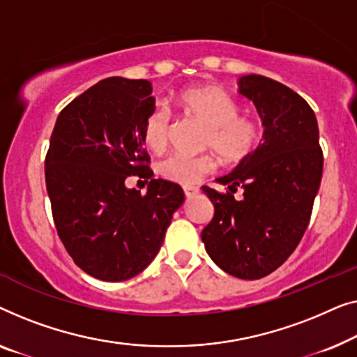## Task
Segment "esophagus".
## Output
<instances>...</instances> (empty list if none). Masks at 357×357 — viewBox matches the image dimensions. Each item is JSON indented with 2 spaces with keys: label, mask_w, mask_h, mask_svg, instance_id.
Listing matches in <instances>:
<instances>
[{
  "label": "esophagus",
  "mask_w": 357,
  "mask_h": 357,
  "mask_svg": "<svg viewBox=\"0 0 357 357\" xmlns=\"http://www.w3.org/2000/svg\"><path fill=\"white\" fill-rule=\"evenodd\" d=\"M183 190H184L185 197H194V195L199 192V188L194 184H185V185H183Z\"/></svg>",
  "instance_id": "obj_1"
}]
</instances>
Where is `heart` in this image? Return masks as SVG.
Wrapping results in <instances>:
<instances>
[{
  "instance_id": "1",
  "label": "heart",
  "mask_w": 357,
  "mask_h": 357,
  "mask_svg": "<svg viewBox=\"0 0 357 357\" xmlns=\"http://www.w3.org/2000/svg\"><path fill=\"white\" fill-rule=\"evenodd\" d=\"M185 113L202 121L207 130L202 145L217 152L225 163H239L259 144V126L252 118L238 114V103L217 87L189 89L179 95ZM172 135V113L165 105L150 109L142 124V140L150 150L162 152ZM217 167L212 153H172L158 163L163 178L181 184H194Z\"/></svg>"
}]
</instances>
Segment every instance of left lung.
I'll list each match as a JSON object with an SVG mask.
<instances>
[{"mask_svg":"<svg viewBox=\"0 0 357 357\" xmlns=\"http://www.w3.org/2000/svg\"><path fill=\"white\" fill-rule=\"evenodd\" d=\"M239 93L252 100L264 137L248 158L218 178L227 192L204 185L212 222L202 241L220 268L241 280L275 272L298 248L312 213L324 172L317 118L305 100L277 80L249 74ZM238 187L243 199L236 201Z\"/></svg>","mask_w":357,"mask_h":357,"instance_id":"obj_1","label":"left lung"}]
</instances>
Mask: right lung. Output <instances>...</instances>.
<instances>
[{
    "mask_svg": "<svg viewBox=\"0 0 357 357\" xmlns=\"http://www.w3.org/2000/svg\"><path fill=\"white\" fill-rule=\"evenodd\" d=\"M145 79L108 77L63 108L45 158V181L59 239L90 277L124 281L162 248L184 192L153 179L142 124L155 107ZM150 180L147 195L126 179Z\"/></svg>",
    "mask_w": 357,
    "mask_h": 357,
    "instance_id": "1",
    "label": "right lung"
}]
</instances>
